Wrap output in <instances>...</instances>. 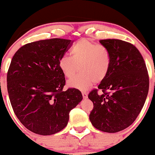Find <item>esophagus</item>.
<instances>
[{
  "label": "esophagus",
  "instance_id": "34e87169",
  "mask_svg": "<svg viewBox=\"0 0 155 155\" xmlns=\"http://www.w3.org/2000/svg\"><path fill=\"white\" fill-rule=\"evenodd\" d=\"M82 95H83V97H84V99H86V98L88 97V94L86 91H82Z\"/></svg>",
  "mask_w": 155,
  "mask_h": 155
}]
</instances>
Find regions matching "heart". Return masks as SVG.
<instances>
[{
  "label": "heart",
  "mask_w": 155,
  "mask_h": 155,
  "mask_svg": "<svg viewBox=\"0 0 155 155\" xmlns=\"http://www.w3.org/2000/svg\"><path fill=\"white\" fill-rule=\"evenodd\" d=\"M70 52L71 56L64 55L60 58V69L69 79L79 68L81 73L69 81V86L86 90L107 77L111 63V54L107 48L84 38L73 45Z\"/></svg>",
  "instance_id": "obj_1"
}]
</instances>
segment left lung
Segmentation results:
<instances>
[{
    "mask_svg": "<svg viewBox=\"0 0 155 155\" xmlns=\"http://www.w3.org/2000/svg\"><path fill=\"white\" fill-rule=\"evenodd\" d=\"M109 49L111 63L107 77L90 91L88 97L94 108L89 114L91 124L104 132L122 131L133 124L149 91L147 68L139 50L130 43L117 39L101 40Z\"/></svg>",
    "mask_w": 155,
    "mask_h": 155,
    "instance_id": "left-lung-1",
    "label": "left lung"
}]
</instances>
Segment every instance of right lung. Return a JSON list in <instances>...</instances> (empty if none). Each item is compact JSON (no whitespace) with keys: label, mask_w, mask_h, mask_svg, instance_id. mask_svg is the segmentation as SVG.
<instances>
[{"label":"right lung","mask_w":155,"mask_h":155,"mask_svg":"<svg viewBox=\"0 0 155 155\" xmlns=\"http://www.w3.org/2000/svg\"><path fill=\"white\" fill-rule=\"evenodd\" d=\"M71 40L52 38L20 48L7 72V90L13 111L29 131L51 135L64 129L69 112L82 101L78 89L63 91L66 80L59 60Z\"/></svg>","instance_id":"obj_1"}]
</instances>
